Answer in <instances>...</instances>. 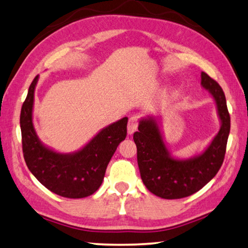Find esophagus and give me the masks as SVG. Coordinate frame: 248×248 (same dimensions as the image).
<instances>
[{"label": "esophagus", "mask_w": 248, "mask_h": 248, "mask_svg": "<svg viewBox=\"0 0 248 248\" xmlns=\"http://www.w3.org/2000/svg\"><path fill=\"white\" fill-rule=\"evenodd\" d=\"M138 116H132V118H129L128 120V124H127V134L128 135H132L137 130L138 127Z\"/></svg>", "instance_id": "1"}]
</instances>
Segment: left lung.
Segmentation results:
<instances>
[{"label":"left lung","instance_id":"1","mask_svg":"<svg viewBox=\"0 0 248 248\" xmlns=\"http://www.w3.org/2000/svg\"><path fill=\"white\" fill-rule=\"evenodd\" d=\"M201 85L211 93L220 120V129L202 153L189 158L172 156L155 116L142 118L138 132L134 134L140 176L156 197L167 200L189 197L208 184L222 165L230 133L226 97L220 85L205 72L201 73Z\"/></svg>","mask_w":248,"mask_h":248}]
</instances>
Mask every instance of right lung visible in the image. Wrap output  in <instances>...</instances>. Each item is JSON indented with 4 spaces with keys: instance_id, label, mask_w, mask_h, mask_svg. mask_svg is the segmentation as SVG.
<instances>
[{
    "instance_id": "right-lung-1",
    "label": "right lung",
    "mask_w": 248,
    "mask_h": 248,
    "mask_svg": "<svg viewBox=\"0 0 248 248\" xmlns=\"http://www.w3.org/2000/svg\"><path fill=\"white\" fill-rule=\"evenodd\" d=\"M39 76L28 91L20 113L22 152L35 178L51 192L69 199L90 197L99 189L107 166L127 133L123 118L102 128L80 150L60 153L41 141L33 125L34 91Z\"/></svg>"
}]
</instances>
